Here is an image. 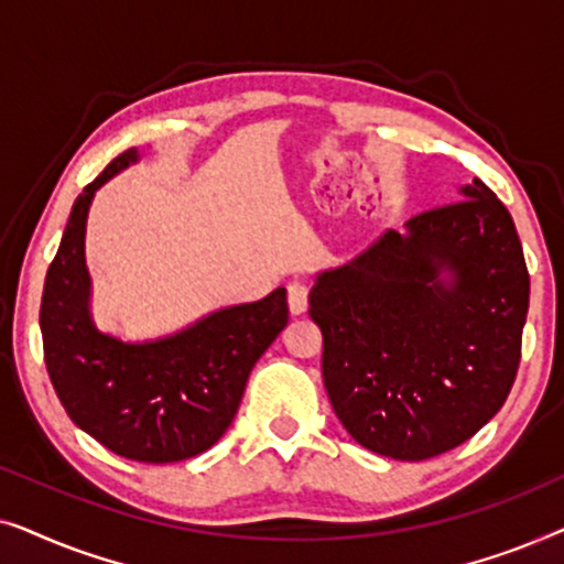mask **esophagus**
Wrapping results in <instances>:
<instances>
[{
	"label": "esophagus",
	"mask_w": 564,
	"mask_h": 564,
	"mask_svg": "<svg viewBox=\"0 0 564 564\" xmlns=\"http://www.w3.org/2000/svg\"><path fill=\"white\" fill-rule=\"evenodd\" d=\"M288 303L292 315H303L307 311V288L303 282H290Z\"/></svg>",
	"instance_id": "1"
}]
</instances>
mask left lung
I'll list each match as a JSON object with an SVG mask.
<instances>
[{
    "instance_id": "1",
    "label": "left lung",
    "mask_w": 564,
    "mask_h": 564,
    "mask_svg": "<svg viewBox=\"0 0 564 564\" xmlns=\"http://www.w3.org/2000/svg\"><path fill=\"white\" fill-rule=\"evenodd\" d=\"M315 276L323 382L344 429L421 462L475 436L521 361L529 272L511 213L480 180Z\"/></svg>"
}]
</instances>
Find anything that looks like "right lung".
<instances>
[{"label":"right lung","instance_id":"obj_1","mask_svg":"<svg viewBox=\"0 0 564 564\" xmlns=\"http://www.w3.org/2000/svg\"><path fill=\"white\" fill-rule=\"evenodd\" d=\"M128 149L87 184L68 215L41 300L43 354L53 390L82 431L126 459L166 465L203 454L226 434L246 380L282 328L288 290L220 307L180 334L128 344L89 315L84 230L95 192L135 164Z\"/></svg>","mask_w":564,"mask_h":564}]
</instances>
